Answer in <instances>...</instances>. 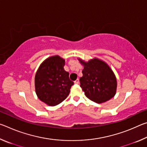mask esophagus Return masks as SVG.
<instances>
[{"instance_id":"1","label":"esophagus","mask_w":147,"mask_h":147,"mask_svg":"<svg viewBox=\"0 0 147 147\" xmlns=\"http://www.w3.org/2000/svg\"><path fill=\"white\" fill-rule=\"evenodd\" d=\"M74 84H79V82H79V80H78V79L74 81Z\"/></svg>"}]
</instances>
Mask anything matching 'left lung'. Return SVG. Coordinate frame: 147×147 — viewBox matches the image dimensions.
Masks as SVG:
<instances>
[{
	"label": "left lung",
	"instance_id": "1",
	"mask_svg": "<svg viewBox=\"0 0 147 147\" xmlns=\"http://www.w3.org/2000/svg\"><path fill=\"white\" fill-rule=\"evenodd\" d=\"M84 65L80 87L91 100L100 104L110 100L116 93L117 79L106 62L94 58L88 62L78 59Z\"/></svg>",
	"mask_w": 147,
	"mask_h": 147
}]
</instances>
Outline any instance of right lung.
Here are the masks:
<instances>
[{
  "label": "right lung",
  "mask_w": 147,
  "mask_h": 147,
  "mask_svg": "<svg viewBox=\"0 0 147 147\" xmlns=\"http://www.w3.org/2000/svg\"><path fill=\"white\" fill-rule=\"evenodd\" d=\"M65 59L59 56L47 58L35 76V89L38 97L44 103L54 106L61 103L70 93L74 82L64 70Z\"/></svg>",
  "instance_id": "add662e5"
}]
</instances>
